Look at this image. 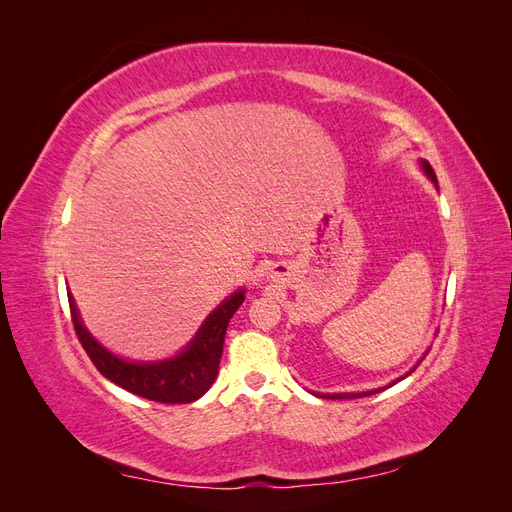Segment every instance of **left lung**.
I'll list each match as a JSON object with an SVG mask.
<instances>
[{"label":"left lung","instance_id":"left-lung-1","mask_svg":"<svg viewBox=\"0 0 512 512\" xmlns=\"http://www.w3.org/2000/svg\"><path fill=\"white\" fill-rule=\"evenodd\" d=\"M421 166H423V170H425V173L429 175V179L433 181V183H438L436 181V173H433V168L429 166V162H421ZM414 371V369H412ZM412 371H408V374H412ZM406 374V376H408ZM404 376V378H406ZM382 389H376V391H365V393H333V395H329V393H314L316 397H322V399H356V397H367V395H374V393H380Z\"/></svg>","mask_w":512,"mask_h":512}]
</instances>
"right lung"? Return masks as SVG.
<instances>
[{
	"mask_svg": "<svg viewBox=\"0 0 512 512\" xmlns=\"http://www.w3.org/2000/svg\"><path fill=\"white\" fill-rule=\"evenodd\" d=\"M245 299V292L237 290L235 294L213 309L198 329L192 342L185 346L173 359L156 363H134L119 359L113 352L100 346L79 316L72 294H68L70 314L74 322V331L79 342L89 354L91 363L104 378L115 382L143 399L158 401V404H190L203 397L218 376V367L224 350V335L232 314L237 312Z\"/></svg>",
	"mask_w": 512,
	"mask_h": 512,
	"instance_id": "1",
	"label": "right lung"
}]
</instances>
